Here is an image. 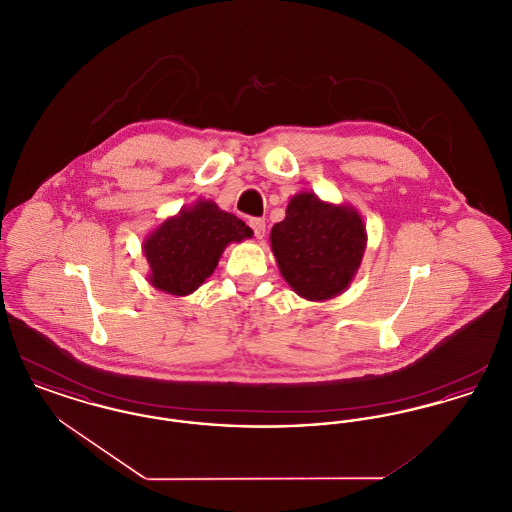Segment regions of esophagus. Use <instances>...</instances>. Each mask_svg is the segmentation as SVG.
<instances>
[{
  "instance_id": "obj_1",
  "label": "esophagus",
  "mask_w": 512,
  "mask_h": 512,
  "mask_svg": "<svg viewBox=\"0 0 512 512\" xmlns=\"http://www.w3.org/2000/svg\"><path fill=\"white\" fill-rule=\"evenodd\" d=\"M249 226L253 228V232H255V238H259V240H263V238H265V228H267L265 220L251 219L249 220Z\"/></svg>"
}]
</instances>
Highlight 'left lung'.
Returning <instances> with one entry per match:
<instances>
[{
	"mask_svg": "<svg viewBox=\"0 0 512 512\" xmlns=\"http://www.w3.org/2000/svg\"><path fill=\"white\" fill-rule=\"evenodd\" d=\"M270 249L293 292L326 301L345 292L361 267L365 222L353 205L299 192L286 207V219L272 226Z\"/></svg>",
	"mask_w": 512,
	"mask_h": 512,
	"instance_id": "left-lung-1",
	"label": "left lung"
}]
</instances>
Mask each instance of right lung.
Returning a JSON list of instances; mask_svg holds the SVG:
<instances>
[{
	"label": "right lung",
	"instance_id": "obj_1",
	"mask_svg": "<svg viewBox=\"0 0 512 512\" xmlns=\"http://www.w3.org/2000/svg\"><path fill=\"white\" fill-rule=\"evenodd\" d=\"M251 236L244 220L199 197L147 234L142 244L147 280L159 292L190 295L215 272L228 245Z\"/></svg>",
	"mask_w": 512,
	"mask_h": 512
}]
</instances>
